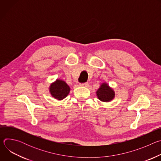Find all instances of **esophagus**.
Returning a JSON list of instances; mask_svg holds the SVG:
<instances>
[{
  "label": "esophagus",
  "instance_id": "obj_1",
  "mask_svg": "<svg viewBox=\"0 0 161 161\" xmlns=\"http://www.w3.org/2000/svg\"><path fill=\"white\" fill-rule=\"evenodd\" d=\"M80 86H85V87H88L89 86V84L88 83H81L80 84Z\"/></svg>",
  "mask_w": 161,
  "mask_h": 161
}]
</instances>
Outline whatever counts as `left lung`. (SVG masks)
Here are the masks:
<instances>
[{
  "label": "left lung",
  "mask_w": 161,
  "mask_h": 161,
  "mask_svg": "<svg viewBox=\"0 0 161 161\" xmlns=\"http://www.w3.org/2000/svg\"><path fill=\"white\" fill-rule=\"evenodd\" d=\"M96 95L97 98L102 102L108 103L115 97V92L106 82H103L97 90Z\"/></svg>",
  "instance_id": "8db88e82"
}]
</instances>
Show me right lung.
Segmentation results:
<instances>
[{
  "label": "right lung",
  "instance_id": "add662e5",
  "mask_svg": "<svg viewBox=\"0 0 161 161\" xmlns=\"http://www.w3.org/2000/svg\"><path fill=\"white\" fill-rule=\"evenodd\" d=\"M70 90V86L65 81L60 79H57L49 86V92L51 96L59 101L65 99L69 94Z\"/></svg>",
  "mask_w": 161,
  "mask_h": 161
}]
</instances>
